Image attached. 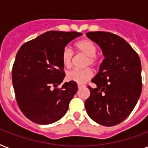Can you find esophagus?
I'll list each match as a JSON object with an SVG mask.
<instances>
[{"instance_id":"1","label":"esophagus","mask_w":148,"mask_h":148,"mask_svg":"<svg viewBox=\"0 0 148 148\" xmlns=\"http://www.w3.org/2000/svg\"><path fill=\"white\" fill-rule=\"evenodd\" d=\"M77 87H78L79 89H81V88H84L85 86L82 85V84H78V85H77Z\"/></svg>"}]
</instances>
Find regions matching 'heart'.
Masks as SVG:
<instances>
[{
  "instance_id": "obj_1",
  "label": "heart",
  "mask_w": 148,
  "mask_h": 148,
  "mask_svg": "<svg viewBox=\"0 0 148 148\" xmlns=\"http://www.w3.org/2000/svg\"><path fill=\"white\" fill-rule=\"evenodd\" d=\"M77 50L80 51L81 53H84V55L88 57L87 65H92L95 66L98 63V58L96 55L97 51V45L93 42L92 40L84 39L81 40L76 43L75 45ZM73 51L68 48L65 47L62 51V61L65 67L69 68L72 66L73 62ZM94 76L93 71L90 68L86 69H74L69 71L67 74V79L68 81H73L78 84H84L89 80L92 78Z\"/></svg>"
}]
</instances>
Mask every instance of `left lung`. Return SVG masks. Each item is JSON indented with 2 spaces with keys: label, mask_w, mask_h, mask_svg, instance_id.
<instances>
[{
  "label": "left lung",
  "mask_w": 148,
  "mask_h": 148,
  "mask_svg": "<svg viewBox=\"0 0 148 148\" xmlns=\"http://www.w3.org/2000/svg\"><path fill=\"white\" fill-rule=\"evenodd\" d=\"M87 37L100 46L104 59L88 86L85 101L89 117L103 126L121 123L133 110L141 94V64L138 54L119 36L110 32H88Z\"/></svg>",
  "instance_id": "8db88e82"
}]
</instances>
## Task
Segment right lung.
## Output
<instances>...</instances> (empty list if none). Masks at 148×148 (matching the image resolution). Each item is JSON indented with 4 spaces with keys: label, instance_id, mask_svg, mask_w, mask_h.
Returning <instances> with one entry per match:
<instances>
[{
    "label": "right lung",
    "instance_id": "right-lung-1",
    "mask_svg": "<svg viewBox=\"0 0 148 148\" xmlns=\"http://www.w3.org/2000/svg\"><path fill=\"white\" fill-rule=\"evenodd\" d=\"M76 31H51L22 45L12 68L16 101L31 121L50 124L64 116L70 101L77 91L75 82H65L62 51L74 38Z\"/></svg>",
    "mask_w": 148,
    "mask_h": 148
}]
</instances>
